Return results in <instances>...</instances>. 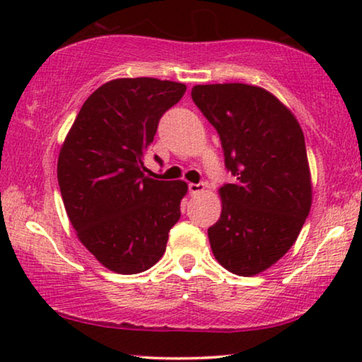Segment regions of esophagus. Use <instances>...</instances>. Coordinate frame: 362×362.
<instances>
[{
    "mask_svg": "<svg viewBox=\"0 0 362 362\" xmlns=\"http://www.w3.org/2000/svg\"><path fill=\"white\" fill-rule=\"evenodd\" d=\"M189 192L191 194H197V192H202L204 191V187H206V185L204 182H189Z\"/></svg>",
    "mask_w": 362,
    "mask_h": 362,
    "instance_id": "obj_1",
    "label": "esophagus"
}]
</instances>
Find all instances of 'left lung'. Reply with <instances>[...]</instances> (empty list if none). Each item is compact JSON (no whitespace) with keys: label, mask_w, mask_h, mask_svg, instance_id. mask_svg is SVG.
<instances>
[{"label":"left lung","mask_w":362,"mask_h":362,"mask_svg":"<svg viewBox=\"0 0 362 362\" xmlns=\"http://www.w3.org/2000/svg\"><path fill=\"white\" fill-rule=\"evenodd\" d=\"M191 97L219 133L227 171L221 219L207 229L212 254L232 274L250 276L295 244L311 207L305 136L293 113L265 88L194 86Z\"/></svg>","instance_id":"obj_1"}]
</instances>
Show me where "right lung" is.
I'll return each mask as SVG.
<instances>
[{
  "label": "right lung",
  "mask_w": 362,
  "mask_h": 362,
  "mask_svg": "<svg viewBox=\"0 0 362 362\" xmlns=\"http://www.w3.org/2000/svg\"><path fill=\"white\" fill-rule=\"evenodd\" d=\"M185 92V83L151 77L103 83L82 105L59 153L57 181L71 224L117 274L155 265L181 217L187 185L151 180L145 155L163 113Z\"/></svg>",
  "instance_id": "add662e5"
}]
</instances>
